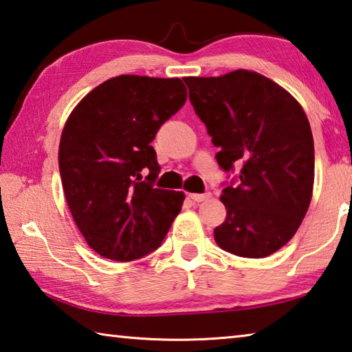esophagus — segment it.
<instances>
[{
	"instance_id": "1",
	"label": "esophagus",
	"mask_w": 352,
	"mask_h": 352,
	"mask_svg": "<svg viewBox=\"0 0 352 352\" xmlns=\"http://www.w3.org/2000/svg\"><path fill=\"white\" fill-rule=\"evenodd\" d=\"M188 198L195 202H202V201L210 199L212 195L210 193H190Z\"/></svg>"
}]
</instances>
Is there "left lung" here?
Returning <instances> with one entry per match:
<instances>
[{"label":"left lung","instance_id":"1","mask_svg":"<svg viewBox=\"0 0 352 352\" xmlns=\"http://www.w3.org/2000/svg\"><path fill=\"white\" fill-rule=\"evenodd\" d=\"M184 82L219 146V166H239L236 184L221 195L227 217L214 229V241L238 256L272 255L295 235L311 204L314 139L306 113L292 94L255 71Z\"/></svg>","mask_w":352,"mask_h":352}]
</instances>
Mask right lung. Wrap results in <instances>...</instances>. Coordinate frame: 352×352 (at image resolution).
I'll return each mask as SVG.
<instances>
[{"label":"right lung","instance_id":"add662e5","mask_svg":"<svg viewBox=\"0 0 352 352\" xmlns=\"http://www.w3.org/2000/svg\"><path fill=\"white\" fill-rule=\"evenodd\" d=\"M186 100L181 78L119 76L88 92L67 117L61 184L74 223L100 256L123 263L150 254L181 212L184 192L153 187L160 165L150 144Z\"/></svg>","mask_w":352,"mask_h":352}]
</instances>
